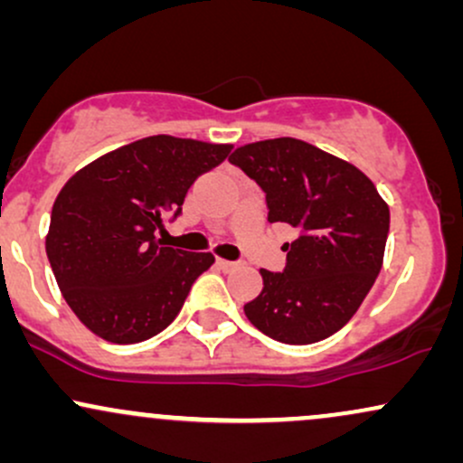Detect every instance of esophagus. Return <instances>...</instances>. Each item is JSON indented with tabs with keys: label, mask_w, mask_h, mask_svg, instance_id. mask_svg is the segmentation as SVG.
<instances>
[{
	"label": "esophagus",
	"mask_w": 463,
	"mask_h": 463,
	"mask_svg": "<svg viewBox=\"0 0 463 463\" xmlns=\"http://www.w3.org/2000/svg\"><path fill=\"white\" fill-rule=\"evenodd\" d=\"M217 265H220L222 269H237L239 265H241V261H228V259H217Z\"/></svg>",
	"instance_id": "obj_1"
}]
</instances>
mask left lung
I'll use <instances>...</instances> for the list:
<instances>
[{
  "label": "left lung",
  "instance_id": "left-lung-1",
  "mask_svg": "<svg viewBox=\"0 0 463 463\" xmlns=\"http://www.w3.org/2000/svg\"><path fill=\"white\" fill-rule=\"evenodd\" d=\"M261 187L269 224H289L283 272L261 269L248 320L283 344L331 337L357 313L381 272L390 209L372 180L333 154L291 139L237 147L228 158Z\"/></svg>",
  "mask_w": 463,
  "mask_h": 463
}]
</instances>
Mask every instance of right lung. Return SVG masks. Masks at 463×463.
Returning a JSON list of instances; mask_svg holds the SVG:
<instances>
[{
    "label": "right lung",
    "mask_w": 463,
    "mask_h": 463,
    "mask_svg": "<svg viewBox=\"0 0 463 463\" xmlns=\"http://www.w3.org/2000/svg\"><path fill=\"white\" fill-rule=\"evenodd\" d=\"M228 152L231 146L156 135L104 154L67 180L45 250L84 326L106 342L137 344L174 322L215 259L165 246L156 231L183 213L191 184Z\"/></svg>",
    "instance_id": "right-lung-1"
}]
</instances>
